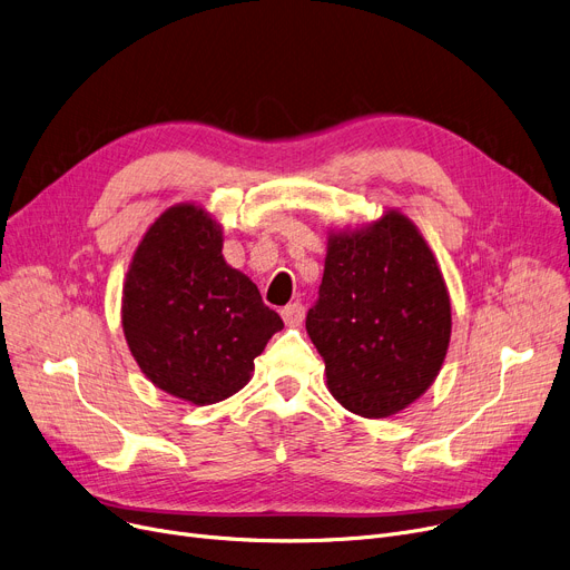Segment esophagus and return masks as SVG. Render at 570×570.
Listing matches in <instances>:
<instances>
[{"label":"esophagus","instance_id":"34e87169","mask_svg":"<svg viewBox=\"0 0 570 570\" xmlns=\"http://www.w3.org/2000/svg\"><path fill=\"white\" fill-rule=\"evenodd\" d=\"M282 318L286 325H301L305 318V305L303 303H291L282 309Z\"/></svg>","mask_w":570,"mask_h":570}]
</instances>
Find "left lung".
I'll return each mask as SVG.
<instances>
[{
    "instance_id": "obj_1",
    "label": "left lung",
    "mask_w": 570,
    "mask_h": 570,
    "mask_svg": "<svg viewBox=\"0 0 570 570\" xmlns=\"http://www.w3.org/2000/svg\"><path fill=\"white\" fill-rule=\"evenodd\" d=\"M307 335L327 391L363 417H387L434 383L451 342V297L421 230L385 213L367 228L333 233Z\"/></svg>"
}]
</instances>
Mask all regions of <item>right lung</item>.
I'll return each mask as SVG.
<instances>
[{
	"instance_id": "right-lung-1",
	"label": "right lung",
	"mask_w": 570,
	"mask_h": 570,
	"mask_svg": "<svg viewBox=\"0 0 570 570\" xmlns=\"http://www.w3.org/2000/svg\"><path fill=\"white\" fill-rule=\"evenodd\" d=\"M222 247V226L203 207H168L140 239L122 291V327L138 367L198 406L245 387L254 357L284 327Z\"/></svg>"
}]
</instances>
